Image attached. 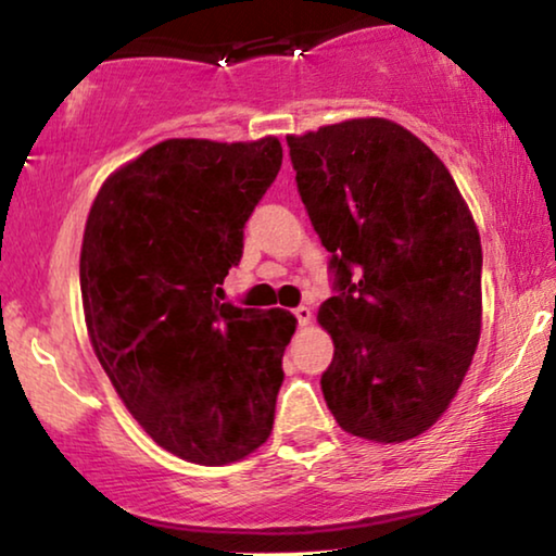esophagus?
Segmentation results:
<instances>
[{
	"label": "esophagus",
	"instance_id": "esophagus-1",
	"mask_svg": "<svg viewBox=\"0 0 556 556\" xmlns=\"http://www.w3.org/2000/svg\"><path fill=\"white\" fill-rule=\"evenodd\" d=\"M294 317H296V321H300V327H306L312 321V309L309 306H304V304H300L294 309Z\"/></svg>",
	"mask_w": 556,
	"mask_h": 556
}]
</instances>
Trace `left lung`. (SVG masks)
Instances as JSON below:
<instances>
[{"label": "left lung", "mask_w": 556, "mask_h": 556, "mask_svg": "<svg viewBox=\"0 0 556 556\" xmlns=\"http://www.w3.org/2000/svg\"><path fill=\"white\" fill-rule=\"evenodd\" d=\"M296 189L331 254L334 339L321 375L344 432L404 442L442 417L482 329V244L450 169L389 119L287 137Z\"/></svg>", "instance_id": "8db88e82"}]
</instances>
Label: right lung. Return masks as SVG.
Here are the masks:
<instances>
[{
  "label": "right lung",
  "mask_w": 556,
  "mask_h": 556,
  "mask_svg": "<svg viewBox=\"0 0 556 556\" xmlns=\"http://www.w3.org/2000/svg\"><path fill=\"white\" fill-rule=\"evenodd\" d=\"M281 144L167 139L104 181L79 285L94 354L144 432L219 467L269 439L296 319L222 304L244 225L277 179Z\"/></svg>",
  "instance_id": "1"
}]
</instances>
